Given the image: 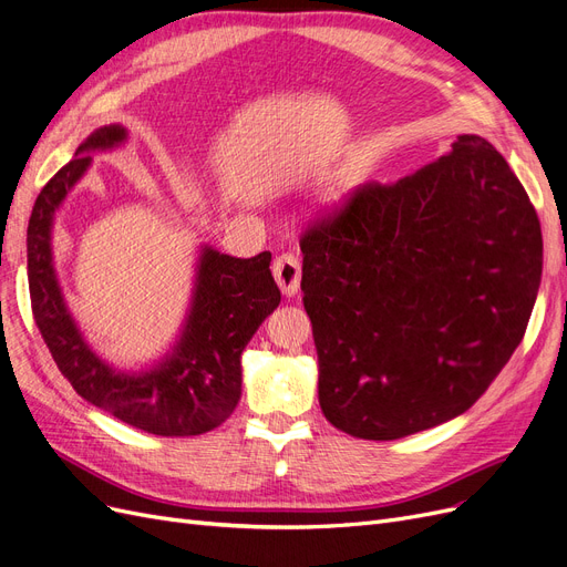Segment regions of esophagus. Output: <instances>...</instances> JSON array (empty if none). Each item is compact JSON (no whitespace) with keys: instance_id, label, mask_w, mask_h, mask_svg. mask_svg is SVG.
Wrapping results in <instances>:
<instances>
[{"instance_id":"34e87169","label":"esophagus","mask_w":567,"mask_h":567,"mask_svg":"<svg viewBox=\"0 0 567 567\" xmlns=\"http://www.w3.org/2000/svg\"><path fill=\"white\" fill-rule=\"evenodd\" d=\"M272 276L280 285L285 297H295L301 285V264L295 255H280L272 261Z\"/></svg>"}]
</instances>
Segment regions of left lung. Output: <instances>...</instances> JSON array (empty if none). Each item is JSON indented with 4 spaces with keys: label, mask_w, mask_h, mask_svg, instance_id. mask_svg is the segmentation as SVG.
Masks as SVG:
<instances>
[{
    "label": "left lung",
    "mask_w": 567,
    "mask_h": 567,
    "mask_svg": "<svg viewBox=\"0 0 567 567\" xmlns=\"http://www.w3.org/2000/svg\"><path fill=\"white\" fill-rule=\"evenodd\" d=\"M299 243L322 413L373 442L465 413L523 341L542 280L535 207L478 135L354 186Z\"/></svg>",
    "instance_id": "obj_1"
}]
</instances>
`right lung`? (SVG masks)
<instances>
[{
	"instance_id": "obj_1",
	"label": "right lung",
	"mask_w": 567,
	"mask_h": 567,
	"mask_svg": "<svg viewBox=\"0 0 567 567\" xmlns=\"http://www.w3.org/2000/svg\"><path fill=\"white\" fill-rule=\"evenodd\" d=\"M125 140L121 125H104L47 182L28 226V282L32 316L60 373L83 400L135 430L158 436H194L215 430L240 400V354L259 324L280 303L270 276V251L236 259L205 249L182 339L161 367L142 375L112 371L83 343L62 301L51 255L55 207L86 173L93 150Z\"/></svg>"
}]
</instances>
